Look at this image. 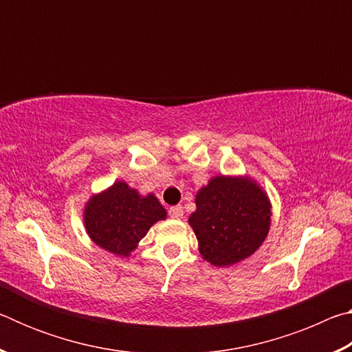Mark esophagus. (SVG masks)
<instances>
[{
	"instance_id": "34e87169",
	"label": "esophagus",
	"mask_w": 352,
	"mask_h": 352,
	"mask_svg": "<svg viewBox=\"0 0 352 352\" xmlns=\"http://www.w3.org/2000/svg\"><path fill=\"white\" fill-rule=\"evenodd\" d=\"M169 216L174 217V219H182L183 217V208L180 205L170 206L169 208Z\"/></svg>"
}]
</instances>
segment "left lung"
Wrapping results in <instances>:
<instances>
[{
  "mask_svg": "<svg viewBox=\"0 0 352 352\" xmlns=\"http://www.w3.org/2000/svg\"><path fill=\"white\" fill-rule=\"evenodd\" d=\"M195 205L189 223L200 254L217 267L248 258L269 233V199L250 178H212L199 190Z\"/></svg>",
  "mask_w": 352,
  "mask_h": 352,
  "instance_id": "left-lung-1",
  "label": "left lung"
}]
</instances>
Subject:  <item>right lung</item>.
I'll use <instances>...</instances> for the list:
<instances>
[{
    "instance_id": "obj_1",
    "label": "right lung",
    "mask_w": 352,
    "mask_h": 352,
    "mask_svg": "<svg viewBox=\"0 0 352 352\" xmlns=\"http://www.w3.org/2000/svg\"><path fill=\"white\" fill-rule=\"evenodd\" d=\"M166 217L157 197H141L124 182L93 197L85 208V226L91 239L107 252L129 256L151 226Z\"/></svg>"
}]
</instances>
